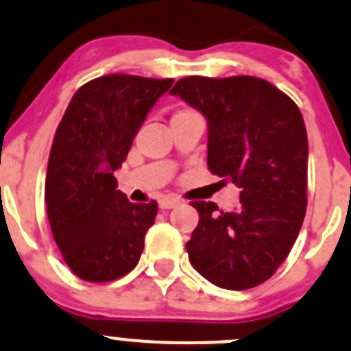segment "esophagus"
<instances>
[{
	"label": "esophagus",
	"instance_id": "34e87169",
	"mask_svg": "<svg viewBox=\"0 0 351 351\" xmlns=\"http://www.w3.org/2000/svg\"><path fill=\"white\" fill-rule=\"evenodd\" d=\"M177 204H180V199H177V197H162V199L158 201L160 209H172L176 208Z\"/></svg>",
	"mask_w": 351,
	"mask_h": 351
}]
</instances>
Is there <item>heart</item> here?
<instances>
[{
    "label": "heart",
    "mask_w": 351,
    "mask_h": 351,
    "mask_svg": "<svg viewBox=\"0 0 351 351\" xmlns=\"http://www.w3.org/2000/svg\"><path fill=\"white\" fill-rule=\"evenodd\" d=\"M179 113H189V110H184V111H179Z\"/></svg>",
    "instance_id": "heart-1"
}]
</instances>
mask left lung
I'll use <instances>...</instances> for the list:
<instances>
[{"label": "left lung", "mask_w": 351, "mask_h": 351, "mask_svg": "<svg viewBox=\"0 0 351 351\" xmlns=\"http://www.w3.org/2000/svg\"><path fill=\"white\" fill-rule=\"evenodd\" d=\"M171 95L208 120V167L240 187V208L194 201L199 223L186 243L209 282L243 291L265 282L287 258L308 206V133L298 104L254 75L176 82Z\"/></svg>", "instance_id": "1"}]
</instances>
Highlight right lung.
I'll return each mask as SVG.
<instances>
[{
    "instance_id": "right-lung-1",
    "label": "right lung",
    "mask_w": 351,
    "mask_h": 351,
    "mask_svg": "<svg viewBox=\"0 0 351 351\" xmlns=\"http://www.w3.org/2000/svg\"><path fill=\"white\" fill-rule=\"evenodd\" d=\"M172 82L132 74L93 79L75 91L57 126L47 165V215L64 262L79 279L110 282L138 263L158 206L130 202L113 172Z\"/></svg>"
}]
</instances>
